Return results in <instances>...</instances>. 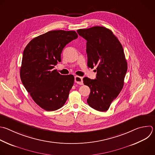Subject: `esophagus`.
<instances>
[{
	"label": "esophagus",
	"instance_id": "1",
	"mask_svg": "<svg viewBox=\"0 0 155 155\" xmlns=\"http://www.w3.org/2000/svg\"><path fill=\"white\" fill-rule=\"evenodd\" d=\"M75 82L77 83L78 84L82 85L83 84V78L80 77V76H75Z\"/></svg>",
	"mask_w": 155,
	"mask_h": 155
}]
</instances>
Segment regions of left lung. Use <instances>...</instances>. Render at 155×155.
Returning <instances> with one entry per match:
<instances>
[{
    "instance_id": "obj_1",
    "label": "left lung",
    "mask_w": 155,
    "mask_h": 155,
    "mask_svg": "<svg viewBox=\"0 0 155 155\" xmlns=\"http://www.w3.org/2000/svg\"><path fill=\"white\" fill-rule=\"evenodd\" d=\"M78 35L86 41L87 66H96V79L84 77L83 83L91 89L88 105L99 111H107L124 84L127 62L120 41L104 27L79 29Z\"/></svg>"
}]
</instances>
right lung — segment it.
Returning <instances> with one entry per match:
<instances>
[{"instance_id": "right-lung-1", "label": "right lung", "mask_w": 155, "mask_h": 155, "mask_svg": "<svg viewBox=\"0 0 155 155\" xmlns=\"http://www.w3.org/2000/svg\"><path fill=\"white\" fill-rule=\"evenodd\" d=\"M77 38L75 31H50L33 38L24 50L22 83L36 104L45 111L60 109L68 98L74 75H63L53 69L61 61L64 47Z\"/></svg>"}]
</instances>
